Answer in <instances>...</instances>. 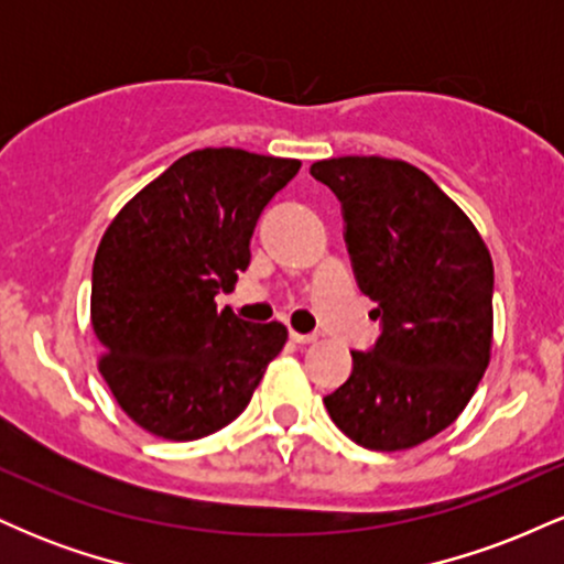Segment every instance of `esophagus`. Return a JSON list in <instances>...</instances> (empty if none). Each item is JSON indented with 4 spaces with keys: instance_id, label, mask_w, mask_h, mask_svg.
<instances>
[{
    "instance_id": "34e87169",
    "label": "esophagus",
    "mask_w": 564,
    "mask_h": 564,
    "mask_svg": "<svg viewBox=\"0 0 564 564\" xmlns=\"http://www.w3.org/2000/svg\"><path fill=\"white\" fill-rule=\"evenodd\" d=\"M289 336H291V341H296V345H313V341L318 339L315 334H300V332H291Z\"/></svg>"
}]
</instances>
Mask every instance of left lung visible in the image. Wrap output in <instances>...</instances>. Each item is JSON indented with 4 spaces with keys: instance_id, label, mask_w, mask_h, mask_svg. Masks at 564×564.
Masks as SVG:
<instances>
[{
    "instance_id": "left-lung-1",
    "label": "left lung",
    "mask_w": 564,
    "mask_h": 564,
    "mask_svg": "<svg viewBox=\"0 0 564 564\" xmlns=\"http://www.w3.org/2000/svg\"><path fill=\"white\" fill-rule=\"evenodd\" d=\"M310 174L341 200L355 278L381 336L323 403L352 443L408 451L458 419L494 347V260L456 200L400 159L339 156Z\"/></svg>"
}]
</instances>
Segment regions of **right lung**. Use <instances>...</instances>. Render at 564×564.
Listing matches in <instances>:
<instances>
[{"label": "right lung", "instance_id": "1", "mask_svg": "<svg viewBox=\"0 0 564 564\" xmlns=\"http://www.w3.org/2000/svg\"><path fill=\"white\" fill-rule=\"evenodd\" d=\"M300 166L200 148L134 193L102 232L89 300L97 371L151 435L185 443L223 430L286 345L283 323H246L215 296L249 268L257 219Z\"/></svg>", "mask_w": 564, "mask_h": 564}]
</instances>
